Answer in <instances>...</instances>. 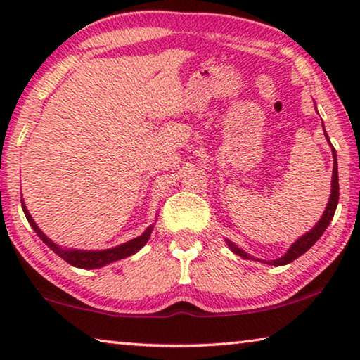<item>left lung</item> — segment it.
I'll return each instance as SVG.
<instances>
[{
	"label": "left lung",
	"mask_w": 360,
	"mask_h": 360,
	"mask_svg": "<svg viewBox=\"0 0 360 360\" xmlns=\"http://www.w3.org/2000/svg\"><path fill=\"white\" fill-rule=\"evenodd\" d=\"M322 127H324V124H322ZM326 133V130H324ZM326 138L327 141L330 143V139H328L327 133H326ZM332 154H333V173H332V192H330V198H328V203L326 206V211L324 214H322V217L319 219V222L314 225V227L308 231V233L302 235L300 238H298L294 245H292L289 248V251L285 252L283 257H279L276 260H271V262H264V260H259V262H264V264H271V265H288L290 264L292 260H295L297 257H300L302 254H304L308 251L309 248H311L316 241H318L322 233H324L326 229L328 227V224L332 222L333 219V214H335V210H337V205H338V163H337V152H335L333 146H332ZM227 246L230 248L231 252H235L236 255H240V257L243 259H254L252 255H249L248 252L243 251V249H240L236 245H233L230 240H227ZM255 260V259H254Z\"/></svg>",
	"instance_id": "8db88e82"
}]
</instances>
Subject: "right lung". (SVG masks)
<instances>
[{"label": "right lung", "instance_id": "add662e5", "mask_svg": "<svg viewBox=\"0 0 360 360\" xmlns=\"http://www.w3.org/2000/svg\"><path fill=\"white\" fill-rule=\"evenodd\" d=\"M22 208H23V212H25V216H27V221L30 222V225H32L33 230L36 231V233H38L39 238L44 241L46 245L58 255V257H62L65 262H68V264L72 265V266L87 268V270H92V268L105 266L108 264H111V262L125 259V257H129V255L136 254L139 249H141L146 245V243L149 241L150 233H152V227H154V225H150V227L146 229V231H144L143 235L136 236V238L127 241V243H124V245H120V246H115V248H111V249H103V251H82V249H63V248H60L58 245H56V243H53L52 240H49L47 236L42 233L41 229L33 221V217L30 216V212L27 210L25 203H23V200H22Z\"/></svg>", "mask_w": 360, "mask_h": 360}]
</instances>
